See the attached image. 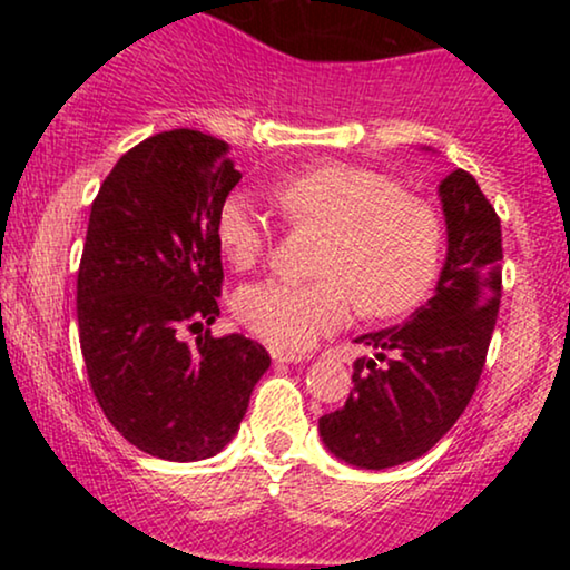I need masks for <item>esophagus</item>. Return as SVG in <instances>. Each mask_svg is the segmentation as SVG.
I'll list each match as a JSON object with an SVG mask.
<instances>
[{
    "label": "esophagus",
    "instance_id": "1",
    "mask_svg": "<svg viewBox=\"0 0 570 570\" xmlns=\"http://www.w3.org/2000/svg\"><path fill=\"white\" fill-rule=\"evenodd\" d=\"M271 356L276 364H299L303 362V353H292V351H284V348H271Z\"/></svg>",
    "mask_w": 570,
    "mask_h": 570
}]
</instances>
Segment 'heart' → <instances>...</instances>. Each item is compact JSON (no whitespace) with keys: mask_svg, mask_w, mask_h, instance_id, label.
I'll return each instance as SVG.
<instances>
[{"mask_svg":"<svg viewBox=\"0 0 570 570\" xmlns=\"http://www.w3.org/2000/svg\"><path fill=\"white\" fill-rule=\"evenodd\" d=\"M276 200L297 225L326 230L313 284L267 278L235 294V316L278 348H307L348 318L353 299L370 318L407 313L426 297L442 259V222L389 174L322 163L289 176ZM214 235L238 271L263 257L271 227L246 193L219 203Z\"/></svg>","mask_w":570,"mask_h":570,"instance_id":"1","label":"heart"}]
</instances>
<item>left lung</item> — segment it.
I'll use <instances>...</instances> for the list:
<instances>
[{"instance_id":"left-lung-1","label":"left lung","mask_w":570,"mask_h":570,"mask_svg":"<svg viewBox=\"0 0 570 570\" xmlns=\"http://www.w3.org/2000/svg\"><path fill=\"white\" fill-rule=\"evenodd\" d=\"M448 257L426 305L404 324L356 337L375 356L353 362L345 404L318 417L332 455L389 469L429 453L474 396L501 305V219L469 171L440 185Z\"/></svg>"}]
</instances>
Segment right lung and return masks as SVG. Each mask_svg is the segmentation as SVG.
<instances>
[{"label":"right lung","instance_id":"obj_1","mask_svg":"<svg viewBox=\"0 0 570 570\" xmlns=\"http://www.w3.org/2000/svg\"><path fill=\"white\" fill-rule=\"evenodd\" d=\"M230 147L176 128L128 149L90 206L77 326L90 389L130 444L166 461L217 455L271 356L219 316V203L240 181ZM207 332L203 333L202 330ZM185 331H198L195 344Z\"/></svg>","mask_w":570,"mask_h":570}]
</instances>
